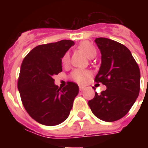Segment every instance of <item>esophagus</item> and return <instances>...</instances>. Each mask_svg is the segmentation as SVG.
Masks as SVG:
<instances>
[{
    "instance_id": "esophagus-1",
    "label": "esophagus",
    "mask_w": 148,
    "mask_h": 148,
    "mask_svg": "<svg viewBox=\"0 0 148 148\" xmlns=\"http://www.w3.org/2000/svg\"><path fill=\"white\" fill-rule=\"evenodd\" d=\"M84 89V86H81V85L79 86V90H81H81H83Z\"/></svg>"
}]
</instances>
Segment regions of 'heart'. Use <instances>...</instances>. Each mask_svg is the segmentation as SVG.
<instances>
[{"label": "heart", "instance_id": "obj_1", "mask_svg": "<svg viewBox=\"0 0 148 148\" xmlns=\"http://www.w3.org/2000/svg\"><path fill=\"white\" fill-rule=\"evenodd\" d=\"M78 48L81 51H83L84 53L86 54V56L89 58H93L94 57H95L96 53H97L95 46L88 40H84V41L80 43L78 45ZM69 53H65L62 58V64L64 65H67L69 63ZM88 75H89V72L88 71L82 69H76L71 73V77L77 83L84 84L85 83Z\"/></svg>", "mask_w": 148, "mask_h": 148}]
</instances>
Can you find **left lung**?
<instances>
[{"label":"left lung","mask_w":148,"mask_h":148,"mask_svg":"<svg viewBox=\"0 0 148 148\" xmlns=\"http://www.w3.org/2000/svg\"><path fill=\"white\" fill-rule=\"evenodd\" d=\"M95 43L101 51V64L95 81L107 89L100 95L95 93L88 105L99 119L115 121L128 113L138 97L140 69L131 51L122 44L105 38H96Z\"/></svg>","instance_id":"left-lung-1"}]
</instances>
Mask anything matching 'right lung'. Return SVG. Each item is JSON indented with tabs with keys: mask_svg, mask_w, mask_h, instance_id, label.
Returning a JSON list of instances; mask_svg holds the SVG:
<instances>
[{
	"mask_svg": "<svg viewBox=\"0 0 148 148\" xmlns=\"http://www.w3.org/2000/svg\"><path fill=\"white\" fill-rule=\"evenodd\" d=\"M74 42L62 40L31 50L21 66L17 88L23 105L36 121L55 126L69 116L79 88L74 82L64 88L54 84L53 75L62 71L61 59Z\"/></svg>",
	"mask_w": 148,
	"mask_h": 148,
	"instance_id": "add662e5",
	"label": "right lung"
}]
</instances>
